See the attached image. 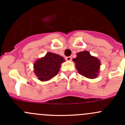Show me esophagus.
Returning a JSON list of instances; mask_svg holds the SVG:
<instances>
[{
    "instance_id": "1",
    "label": "esophagus",
    "mask_w": 125,
    "mask_h": 125,
    "mask_svg": "<svg viewBox=\"0 0 125 125\" xmlns=\"http://www.w3.org/2000/svg\"><path fill=\"white\" fill-rule=\"evenodd\" d=\"M71 59H72V58H71V57H70V56L66 57V60H67V61H71Z\"/></svg>"
}]
</instances>
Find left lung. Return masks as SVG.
Returning a JSON list of instances; mask_svg holds the SVG:
<instances>
[{
    "instance_id": "left-lung-1",
    "label": "left lung",
    "mask_w": 125,
    "mask_h": 125,
    "mask_svg": "<svg viewBox=\"0 0 125 125\" xmlns=\"http://www.w3.org/2000/svg\"><path fill=\"white\" fill-rule=\"evenodd\" d=\"M73 59L79 73L89 79H95L100 72V61L95 57L92 56L87 51L77 53Z\"/></svg>"
}]
</instances>
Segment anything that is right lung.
I'll list each match as a JSON object with an SVG mask.
<instances>
[{"label": "right lung", "mask_w": 125, "mask_h": 125, "mask_svg": "<svg viewBox=\"0 0 125 125\" xmlns=\"http://www.w3.org/2000/svg\"><path fill=\"white\" fill-rule=\"evenodd\" d=\"M64 61L63 57L60 55L48 52L34 63L35 74L41 81H49L57 74Z\"/></svg>", "instance_id": "1"}]
</instances>
